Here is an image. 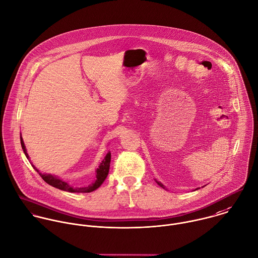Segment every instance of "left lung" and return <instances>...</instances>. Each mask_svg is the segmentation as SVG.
I'll use <instances>...</instances> for the list:
<instances>
[{"label": "left lung", "instance_id": "1", "mask_svg": "<svg viewBox=\"0 0 258 258\" xmlns=\"http://www.w3.org/2000/svg\"><path fill=\"white\" fill-rule=\"evenodd\" d=\"M156 182H157V184H158V185H159V186H161V187H162V188H165V187H164V185H163V184H162V183H161V182H158V181H156ZM196 189H198V188H196Z\"/></svg>", "mask_w": 258, "mask_h": 258}]
</instances>
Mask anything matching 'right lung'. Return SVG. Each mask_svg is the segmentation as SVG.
Segmentation results:
<instances>
[{"mask_svg":"<svg viewBox=\"0 0 258 258\" xmlns=\"http://www.w3.org/2000/svg\"><path fill=\"white\" fill-rule=\"evenodd\" d=\"M21 138V145H22V149L26 155V157L28 159H30L28 153H27V149H26V146L24 144V141H23V138L22 136H20ZM110 161H111V153L110 151L106 154L105 158L103 159V161L100 163L99 167L96 169V179L95 181L88 185L85 187H73L71 186L70 184H68L67 182L63 181L62 179H60L59 177L55 176V175H52V174H46V173H41L39 171L33 164L32 166L34 167V169L36 171L38 172L40 174V176L43 178V180L48 183L49 185L55 187V188H58V189H61V190H64V191H68V192H75V193H88V192H92L94 190H96L97 188H99L102 183L104 182V180L106 179V177L108 176V173H109V168H110Z\"/></svg>","mask_w":258,"mask_h":258,"instance_id":"1","label":"right lung"}]
</instances>
